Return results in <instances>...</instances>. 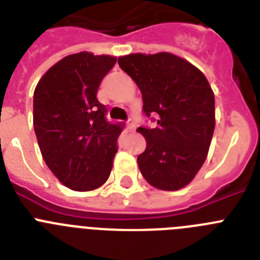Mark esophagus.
I'll return each instance as SVG.
<instances>
[{
	"mask_svg": "<svg viewBox=\"0 0 260 260\" xmlns=\"http://www.w3.org/2000/svg\"><path fill=\"white\" fill-rule=\"evenodd\" d=\"M127 128H128V132H135V123H134V119L133 118H128Z\"/></svg>",
	"mask_w": 260,
	"mask_h": 260,
	"instance_id": "esophagus-1",
	"label": "esophagus"
}]
</instances>
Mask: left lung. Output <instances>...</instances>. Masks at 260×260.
<instances>
[{"mask_svg":"<svg viewBox=\"0 0 260 260\" xmlns=\"http://www.w3.org/2000/svg\"><path fill=\"white\" fill-rule=\"evenodd\" d=\"M118 65L141 89L144 114L158 116L153 128H137L147 142L138 156L141 173L156 189H182L203 165L215 130V96L207 78L167 52L128 54Z\"/></svg>","mask_w":260,"mask_h":260,"instance_id":"obj_1","label":"left lung"}]
</instances>
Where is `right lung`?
<instances>
[{
    "instance_id": "add662e5",
    "label": "right lung",
    "mask_w": 260,
    "mask_h": 260,
    "mask_svg": "<svg viewBox=\"0 0 260 260\" xmlns=\"http://www.w3.org/2000/svg\"><path fill=\"white\" fill-rule=\"evenodd\" d=\"M117 58L80 52L43 75L34 92V127L53 174L75 191L105 183L123 123L109 122L98 89Z\"/></svg>"
}]
</instances>
